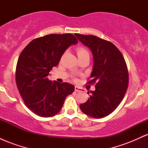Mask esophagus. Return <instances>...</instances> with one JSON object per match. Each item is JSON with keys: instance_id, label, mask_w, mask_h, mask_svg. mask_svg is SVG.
<instances>
[{"instance_id": "1", "label": "esophagus", "mask_w": 148, "mask_h": 148, "mask_svg": "<svg viewBox=\"0 0 148 148\" xmlns=\"http://www.w3.org/2000/svg\"><path fill=\"white\" fill-rule=\"evenodd\" d=\"M75 91H76V92L81 91V88H79V87H78V86H75Z\"/></svg>"}]
</instances>
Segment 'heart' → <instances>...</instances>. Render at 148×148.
<instances>
[{
  "label": "heart",
  "mask_w": 148,
  "mask_h": 148,
  "mask_svg": "<svg viewBox=\"0 0 148 148\" xmlns=\"http://www.w3.org/2000/svg\"><path fill=\"white\" fill-rule=\"evenodd\" d=\"M76 53H77V56L78 57H81V56H89V53H88V50L86 49H85L84 47H78L76 49Z\"/></svg>",
  "instance_id": "1"
}]
</instances>
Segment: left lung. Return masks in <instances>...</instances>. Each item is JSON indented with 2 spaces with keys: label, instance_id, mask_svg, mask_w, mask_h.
<instances>
[{
  "label": "left lung",
  "instance_id": "left-lung-1",
  "mask_svg": "<svg viewBox=\"0 0 148 148\" xmlns=\"http://www.w3.org/2000/svg\"><path fill=\"white\" fill-rule=\"evenodd\" d=\"M79 41L91 51L93 67L90 84L96 83L95 90L86 103L80 105L84 113L94 118L111 114L126 93L129 82L127 67L123 56L111 42L94 35L74 34Z\"/></svg>",
  "mask_w": 148,
  "mask_h": 148
}]
</instances>
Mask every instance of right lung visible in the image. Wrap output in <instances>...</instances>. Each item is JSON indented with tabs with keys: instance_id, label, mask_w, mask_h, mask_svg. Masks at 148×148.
Returning a JSON list of instances; mask_svg holds the SVG:
<instances>
[{
	"instance_id": "right-lung-1",
	"label": "right lung",
	"mask_w": 148,
	"mask_h": 148,
	"mask_svg": "<svg viewBox=\"0 0 148 148\" xmlns=\"http://www.w3.org/2000/svg\"><path fill=\"white\" fill-rule=\"evenodd\" d=\"M78 43L72 34H51L35 39L22 51L16 69V82L25 106L43 118L53 116L74 90L73 85L49 81L48 76L63 53Z\"/></svg>"
}]
</instances>
